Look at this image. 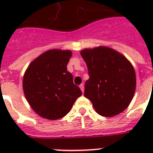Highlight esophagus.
<instances>
[{
    "instance_id": "esophagus-1",
    "label": "esophagus",
    "mask_w": 153,
    "mask_h": 153,
    "mask_svg": "<svg viewBox=\"0 0 153 153\" xmlns=\"http://www.w3.org/2000/svg\"><path fill=\"white\" fill-rule=\"evenodd\" d=\"M79 87H80V89H81L82 92L83 93V92H84V85H83V84H81V85L79 86Z\"/></svg>"
}]
</instances>
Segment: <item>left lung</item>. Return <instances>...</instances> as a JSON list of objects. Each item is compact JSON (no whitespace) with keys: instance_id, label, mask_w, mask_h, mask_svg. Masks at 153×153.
Here are the masks:
<instances>
[{"instance_id":"1","label":"left lung","mask_w":153,"mask_h":153,"mask_svg":"<svg viewBox=\"0 0 153 153\" xmlns=\"http://www.w3.org/2000/svg\"><path fill=\"white\" fill-rule=\"evenodd\" d=\"M90 78L84 96L103 117H114L128 106L136 89V74L125 56L107 47L81 51Z\"/></svg>"}]
</instances>
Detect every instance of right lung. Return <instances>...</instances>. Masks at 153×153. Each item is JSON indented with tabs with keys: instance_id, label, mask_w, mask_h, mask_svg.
Returning a JSON list of instances; mask_svg holds the SVG:
<instances>
[{
	"instance_id": "right-lung-1",
	"label": "right lung",
	"mask_w": 153,
	"mask_h": 153,
	"mask_svg": "<svg viewBox=\"0 0 153 153\" xmlns=\"http://www.w3.org/2000/svg\"><path fill=\"white\" fill-rule=\"evenodd\" d=\"M71 51L58 49L43 53L31 62L24 75L25 98L37 114L49 120L66 116L82 95L67 71Z\"/></svg>"
}]
</instances>
